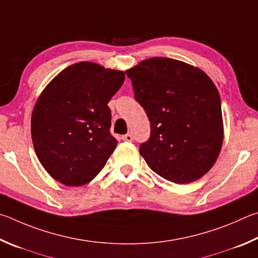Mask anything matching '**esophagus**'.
Returning a JSON list of instances; mask_svg holds the SVG:
<instances>
[{
	"label": "esophagus",
	"instance_id": "1",
	"mask_svg": "<svg viewBox=\"0 0 258 258\" xmlns=\"http://www.w3.org/2000/svg\"><path fill=\"white\" fill-rule=\"evenodd\" d=\"M133 135L132 134H126L122 136V141L123 142H133Z\"/></svg>",
	"mask_w": 258,
	"mask_h": 258
}]
</instances>
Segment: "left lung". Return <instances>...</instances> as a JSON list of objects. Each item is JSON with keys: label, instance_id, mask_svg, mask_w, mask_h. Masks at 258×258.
Here are the masks:
<instances>
[{"label": "left lung", "instance_id": "obj_1", "mask_svg": "<svg viewBox=\"0 0 258 258\" xmlns=\"http://www.w3.org/2000/svg\"><path fill=\"white\" fill-rule=\"evenodd\" d=\"M135 99L151 122L139 153L169 181L189 183L209 172L223 143L221 98L204 71L168 57H152L125 71Z\"/></svg>", "mask_w": 258, "mask_h": 258}]
</instances>
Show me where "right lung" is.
I'll use <instances>...</instances> for the list:
<instances>
[{
    "label": "right lung",
    "instance_id": "add662e5",
    "mask_svg": "<svg viewBox=\"0 0 258 258\" xmlns=\"http://www.w3.org/2000/svg\"><path fill=\"white\" fill-rule=\"evenodd\" d=\"M123 71L79 62L61 71L40 94L31 116V138L44 169L66 186L92 181L116 147L112 136L113 95Z\"/></svg>",
    "mask_w": 258,
    "mask_h": 258
}]
</instances>
